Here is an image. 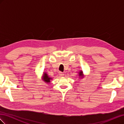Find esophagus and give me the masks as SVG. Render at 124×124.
<instances>
[{
    "mask_svg": "<svg viewBox=\"0 0 124 124\" xmlns=\"http://www.w3.org/2000/svg\"><path fill=\"white\" fill-rule=\"evenodd\" d=\"M59 75L61 77H63V76H64V74H63L62 72H59Z\"/></svg>",
    "mask_w": 124,
    "mask_h": 124,
    "instance_id": "obj_1",
    "label": "esophagus"
}]
</instances>
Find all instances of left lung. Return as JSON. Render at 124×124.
<instances>
[{"label":"left lung","mask_w":124,"mask_h":124,"mask_svg":"<svg viewBox=\"0 0 124 124\" xmlns=\"http://www.w3.org/2000/svg\"><path fill=\"white\" fill-rule=\"evenodd\" d=\"M78 78H83L84 77V75L83 71L81 70H79V71L78 72Z\"/></svg>","instance_id":"8db88e82"}]
</instances>
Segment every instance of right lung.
Returning <instances> with one entry per match:
<instances>
[{
    "label": "right lung",
    "mask_w": 124,
    "mask_h": 124,
    "mask_svg": "<svg viewBox=\"0 0 124 124\" xmlns=\"http://www.w3.org/2000/svg\"><path fill=\"white\" fill-rule=\"evenodd\" d=\"M41 78H42V80L47 84H50L51 81L52 80V78H52L48 76L47 73L46 72H43L42 76Z\"/></svg>",
    "instance_id": "right-lung-1"
}]
</instances>
